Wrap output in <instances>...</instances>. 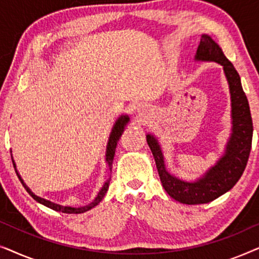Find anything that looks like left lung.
Here are the masks:
<instances>
[{"instance_id":"8db88e82","label":"left lung","mask_w":259,"mask_h":259,"mask_svg":"<svg viewBox=\"0 0 259 259\" xmlns=\"http://www.w3.org/2000/svg\"><path fill=\"white\" fill-rule=\"evenodd\" d=\"M196 60L218 62L224 68L228 79L232 102V134L224 157L219 159L217 165L208 169L203 178L194 183L183 182L166 171L157 139L151 134L146 136L165 191L173 199L189 205L210 203L236 185L249 160L253 132L249 101L240 83L239 74L208 35H201Z\"/></svg>"}]
</instances>
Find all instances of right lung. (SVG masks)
Masks as SVG:
<instances>
[{
    "instance_id": "1",
    "label": "right lung",
    "mask_w": 259,
    "mask_h": 259,
    "mask_svg": "<svg viewBox=\"0 0 259 259\" xmlns=\"http://www.w3.org/2000/svg\"><path fill=\"white\" fill-rule=\"evenodd\" d=\"M128 116L123 115V116H120V118L116 120L114 127H113L112 130V133L111 136H109V140H108V144H107V151H106V161L108 162V167L109 169H112V164H113V159H114V154H115V148H116V144H118V141L120 139V137H121V134L123 132V127L127 122H128ZM13 165L14 167H15V172L17 177H19L20 182L22 183V185L24 186V189L27 190V192L30 194L31 197L34 198L35 200L38 201V203L44 204L45 206H47L49 208H52V210H55V211H61L63 213H83V212H86L88 210H91V208H93L94 206H97V205L100 203L102 200V198L107 192L108 190V186H109V182H111V179H108L107 182L104 184V186H102V189L100 190V192L98 193V196L95 199L92 201L91 204L86 205V206H82V207H70V206H61V205H58V204H54L52 203V201H49L47 199H44V198H40L37 196H35V194L31 192V191L28 189L26 184L23 183V180L21 179V177L19 176V173L16 171V166H15V162L13 160Z\"/></svg>"
}]
</instances>
